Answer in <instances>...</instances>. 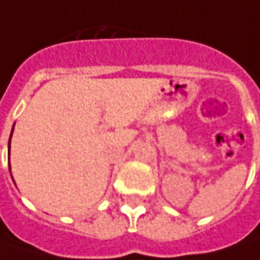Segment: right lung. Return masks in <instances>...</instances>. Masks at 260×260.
Instances as JSON below:
<instances>
[{
	"mask_svg": "<svg viewBox=\"0 0 260 260\" xmlns=\"http://www.w3.org/2000/svg\"><path fill=\"white\" fill-rule=\"evenodd\" d=\"M13 131H14V125L12 128V134H10V139H9V145H8V154H10V141H12V135H13ZM9 168H10V164H9ZM12 173V172H10ZM14 181V180H13Z\"/></svg>",
	"mask_w": 260,
	"mask_h": 260,
	"instance_id": "1",
	"label": "right lung"
}]
</instances>
